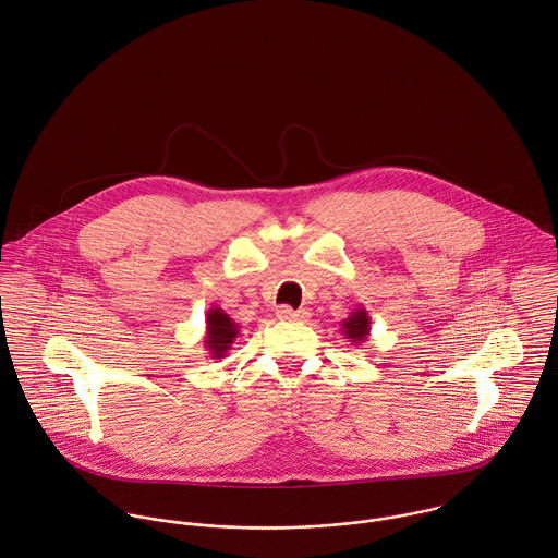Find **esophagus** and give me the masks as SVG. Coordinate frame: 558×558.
Listing matches in <instances>:
<instances>
[{"mask_svg": "<svg viewBox=\"0 0 558 558\" xmlns=\"http://www.w3.org/2000/svg\"><path fill=\"white\" fill-rule=\"evenodd\" d=\"M277 318L286 319V322H307L310 319V312L305 310H292V307H279L277 310Z\"/></svg>", "mask_w": 558, "mask_h": 558, "instance_id": "34e87169", "label": "esophagus"}]
</instances>
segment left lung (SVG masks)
<instances>
[{
	"label": "left lung",
	"instance_id": "left-lung-1",
	"mask_svg": "<svg viewBox=\"0 0 558 558\" xmlns=\"http://www.w3.org/2000/svg\"><path fill=\"white\" fill-rule=\"evenodd\" d=\"M341 332L345 335L348 341H352V345L365 343L372 332V318H369L367 310L356 307L348 318L341 322Z\"/></svg>",
	"mask_w": 558,
	"mask_h": 558
}]
</instances>
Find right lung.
I'll return each mask as SVG.
<instances>
[{
  "mask_svg": "<svg viewBox=\"0 0 558 558\" xmlns=\"http://www.w3.org/2000/svg\"><path fill=\"white\" fill-rule=\"evenodd\" d=\"M240 326L223 310L210 307L206 312V337L204 345L210 359H226L232 350V343L239 337Z\"/></svg>",
  "mask_w": 558,
  "mask_h": 558,
  "instance_id": "right-lung-1",
  "label": "right lung"
}]
</instances>
